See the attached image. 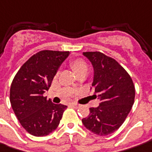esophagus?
Masks as SVG:
<instances>
[{
    "label": "esophagus",
    "mask_w": 152,
    "mask_h": 152,
    "mask_svg": "<svg viewBox=\"0 0 152 152\" xmlns=\"http://www.w3.org/2000/svg\"><path fill=\"white\" fill-rule=\"evenodd\" d=\"M71 106H72V107H74V108H78V107H79V105H77L76 103H72Z\"/></svg>",
    "instance_id": "34e87169"
}]
</instances>
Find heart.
Wrapping results in <instances>:
<instances>
[{
	"instance_id": "obj_1",
	"label": "heart",
	"mask_w": 152,
	"mask_h": 152,
	"mask_svg": "<svg viewBox=\"0 0 152 152\" xmlns=\"http://www.w3.org/2000/svg\"><path fill=\"white\" fill-rule=\"evenodd\" d=\"M71 66L76 75L84 71H87V64L83 59L78 58L73 60L71 62Z\"/></svg>"
}]
</instances>
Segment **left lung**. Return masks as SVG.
I'll return each mask as SVG.
<instances>
[{
	"mask_svg": "<svg viewBox=\"0 0 152 152\" xmlns=\"http://www.w3.org/2000/svg\"><path fill=\"white\" fill-rule=\"evenodd\" d=\"M94 69L92 88L100 100L82 119L85 127L98 136H107L123 124L135 100V86L130 75L119 63L99 51L83 52Z\"/></svg>",
	"mask_w": 152,
	"mask_h": 152,
	"instance_id": "obj_1",
	"label": "left lung"
}]
</instances>
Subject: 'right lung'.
Masks as SVG:
<instances>
[{
  "label": "right lung",
  "instance_id": "obj_1",
  "mask_svg": "<svg viewBox=\"0 0 152 152\" xmlns=\"http://www.w3.org/2000/svg\"><path fill=\"white\" fill-rule=\"evenodd\" d=\"M69 54V51H39L22 65L12 80L11 107L20 125L35 137L54 132L67 107L52 103L43 95Z\"/></svg>",
  "mask_w": 152,
  "mask_h": 152
}]
</instances>
